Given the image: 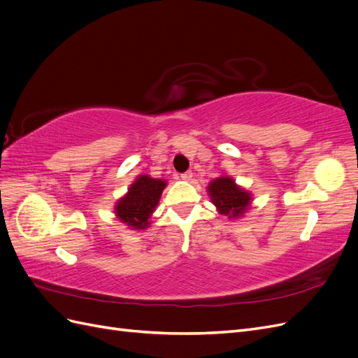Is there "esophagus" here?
Returning <instances> with one entry per match:
<instances>
[{
	"mask_svg": "<svg viewBox=\"0 0 358 358\" xmlns=\"http://www.w3.org/2000/svg\"><path fill=\"white\" fill-rule=\"evenodd\" d=\"M180 178H182L183 180H191V178H192V171L189 170V171H185V173H182V175H180Z\"/></svg>",
	"mask_w": 358,
	"mask_h": 358,
	"instance_id": "1",
	"label": "esophagus"
}]
</instances>
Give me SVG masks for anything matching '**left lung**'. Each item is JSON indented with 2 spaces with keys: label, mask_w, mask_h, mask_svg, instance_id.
<instances>
[{
  "label": "left lung",
  "mask_w": 358,
  "mask_h": 358,
  "mask_svg": "<svg viewBox=\"0 0 358 358\" xmlns=\"http://www.w3.org/2000/svg\"><path fill=\"white\" fill-rule=\"evenodd\" d=\"M209 194L220 213L227 215L229 218H237L243 215L251 201V196L227 176L215 179L209 185Z\"/></svg>",
  "instance_id": "obj_1"
}]
</instances>
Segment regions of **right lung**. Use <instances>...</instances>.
<instances>
[{
    "mask_svg": "<svg viewBox=\"0 0 358 358\" xmlns=\"http://www.w3.org/2000/svg\"><path fill=\"white\" fill-rule=\"evenodd\" d=\"M164 187V180L152 179L146 175L138 176L129 187L127 196L117 201L115 208L116 216L136 230L148 229V220L154 213Z\"/></svg>",
    "mask_w": 358,
    "mask_h": 358,
    "instance_id": "right-lung-1",
    "label": "right lung"
}]
</instances>
